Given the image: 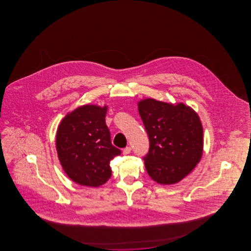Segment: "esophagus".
I'll use <instances>...</instances> for the list:
<instances>
[{"label": "esophagus", "mask_w": 251, "mask_h": 251, "mask_svg": "<svg viewBox=\"0 0 251 251\" xmlns=\"http://www.w3.org/2000/svg\"><path fill=\"white\" fill-rule=\"evenodd\" d=\"M131 147L130 146H126L125 149L123 150V154L126 155L129 154L131 152Z\"/></svg>", "instance_id": "1"}]
</instances>
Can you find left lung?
<instances>
[{
	"label": "left lung",
	"instance_id": "obj_1",
	"mask_svg": "<svg viewBox=\"0 0 251 251\" xmlns=\"http://www.w3.org/2000/svg\"><path fill=\"white\" fill-rule=\"evenodd\" d=\"M138 110L150 140L149 152L144 157L147 173L161 185L180 181L203 154V126L198 114L183 103L153 99L140 100Z\"/></svg>",
	"mask_w": 251,
	"mask_h": 251
}]
</instances>
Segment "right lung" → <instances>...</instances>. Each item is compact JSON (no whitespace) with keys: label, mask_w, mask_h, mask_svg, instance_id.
Segmentation results:
<instances>
[{"label":"right lung","mask_w":251,"mask_h":251,"mask_svg":"<svg viewBox=\"0 0 251 251\" xmlns=\"http://www.w3.org/2000/svg\"><path fill=\"white\" fill-rule=\"evenodd\" d=\"M107 107L84 105L68 113L60 122L56 150L64 172L73 181L98 187L111 176L110 160L121 154L111 144L106 125Z\"/></svg>","instance_id":"add662e5"}]
</instances>
